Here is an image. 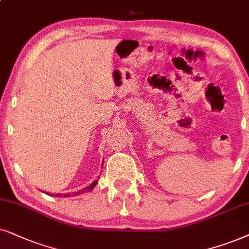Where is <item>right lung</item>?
<instances>
[{
	"instance_id": "right-lung-1",
	"label": "right lung",
	"mask_w": 249,
	"mask_h": 249,
	"mask_svg": "<svg viewBox=\"0 0 249 249\" xmlns=\"http://www.w3.org/2000/svg\"><path fill=\"white\" fill-rule=\"evenodd\" d=\"M97 183H98V180H97V181H93L90 185H89V187L83 188L82 190L76 191V192H74V194H72V195H71V194H62V195H61V194H55V195H53V196H54V197H71V196H78V195L85 194V192H90L91 190H93L95 185H97ZM48 195H50V196H51V194H48Z\"/></svg>"
}]
</instances>
